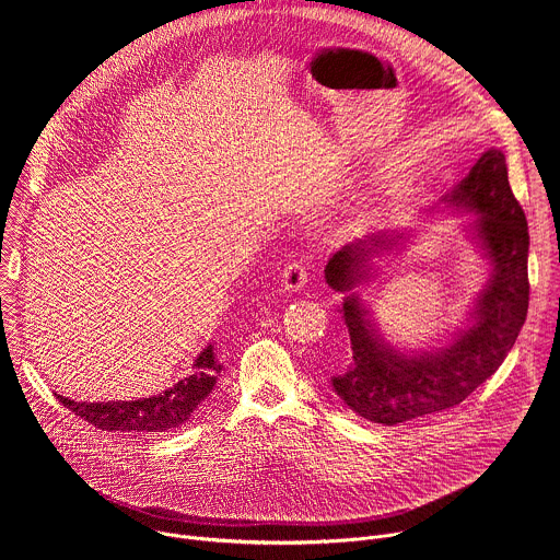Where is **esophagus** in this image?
I'll use <instances>...</instances> for the list:
<instances>
[{"mask_svg":"<svg viewBox=\"0 0 560 560\" xmlns=\"http://www.w3.org/2000/svg\"><path fill=\"white\" fill-rule=\"evenodd\" d=\"M281 283L288 292H299L307 283V266L301 259L290 261L281 272Z\"/></svg>","mask_w":560,"mask_h":560,"instance_id":"obj_1","label":"esophagus"}]
</instances>
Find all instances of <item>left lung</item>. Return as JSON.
<instances>
[{"mask_svg":"<svg viewBox=\"0 0 560 560\" xmlns=\"http://www.w3.org/2000/svg\"><path fill=\"white\" fill-rule=\"evenodd\" d=\"M443 201L478 214L469 228L492 266L488 285L474 301L471 324L447 346L410 354L396 350L376 332L354 292L372 277L370 257L396 246L401 234L359 238L326 266L328 285L346 294L339 312L352 348V363L332 376V387L350 410L372 423L396 425L458 406L499 370L525 324L529 234L525 212L510 188L505 154L494 148L483 152Z\"/></svg>","mask_w":560,"mask_h":560,"instance_id":"8db88e82","label":"left lung"}]
</instances>
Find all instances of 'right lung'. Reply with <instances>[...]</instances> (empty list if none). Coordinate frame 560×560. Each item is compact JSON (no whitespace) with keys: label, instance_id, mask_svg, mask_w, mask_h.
I'll return each mask as SVG.
<instances>
[{"label":"right lung","instance_id":"right-lung-1","mask_svg":"<svg viewBox=\"0 0 560 560\" xmlns=\"http://www.w3.org/2000/svg\"><path fill=\"white\" fill-rule=\"evenodd\" d=\"M214 346L210 343L197 359L195 372L173 387L137 401H108V404H77L66 396H57L70 412L82 417L100 430L108 432H137L156 434L186 425L199 406L210 396L217 374L221 372Z\"/></svg>","mask_w":560,"mask_h":560}]
</instances>
